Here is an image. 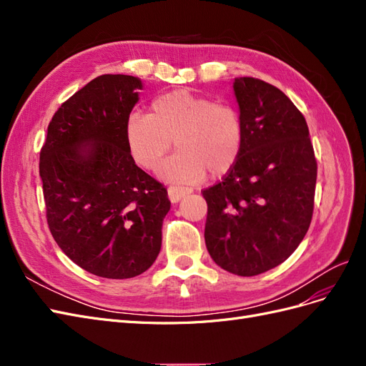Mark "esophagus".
I'll use <instances>...</instances> for the list:
<instances>
[{
  "mask_svg": "<svg viewBox=\"0 0 366 366\" xmlns=\"http://www.w3.org/2000/svg\"><path fill=\"white\" fill-rule=\"evenodd\" d=\"M191 194L189 187H180V186H169L168 187V197L172 203H179L182 198Z\"/></svg>",
  "mask_w": 366,
  "mask_h": 366,
  "instance_id": "1",
  "label": "esophagus"
}]
</instances>
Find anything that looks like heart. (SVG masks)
Returning <instances> with one entry per match:
<instances>
[{
	"label": "heart",
	"instance_id": "b5f03b06",
	"mask_svg": "<svg viewBox=\"0 0 366 366\" xmlns=\"http://www.w3.org/2000/svg\"><path fill=\"white\" fill-rule=\"evenodd\" d=\"M127 145L142 168L156 171L172 148L179 152L162 166L163 179L197 183L227 174L237 164L246 140L239 109L224 102L175 90L151 104V114H131L125 127Z\"/></svg>",
	"mask_w": 366,
	"mask_h": 366
}]
</instances>
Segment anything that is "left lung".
<instances>
[{
  "label": "left lung",
  "instance_id": "obj_1",
  "mask_svg": "<svg viewBox=\"0 0 366 366\" xmlns=\"http://www.w3.org/2000/svg\"><path fill=\"white\" fill-rule=\"evenodd\" d=\"M246 140L223 180L202 191L206 247L230 273L254 276L284 262L312 223L317 163L302 113L280 88L235 77Z\"/></svg>",
  "mask_w": 366,
  "mask_h": 366
}]
</instances>
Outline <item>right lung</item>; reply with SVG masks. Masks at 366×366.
I'll use <instances>...</instances> for the list:
<instances>
[{"mask_svg": "<svg viewBox=\"0 0 366 366\" xmlns=\"http://www.w3.org/2000/svg\"><path fill=\"white\" fill-rule=\"evenodd\" d=\"M140 79L102 74L51 117L39 154L47 223L61 250L108 280L147 272L162 247L166 187L142 171L125 139Z\"/></svg>", "mask_w": 366, "mask_h": 366, "instance_id": "right-lung-1", "label": "right lung"}]
</instances>
